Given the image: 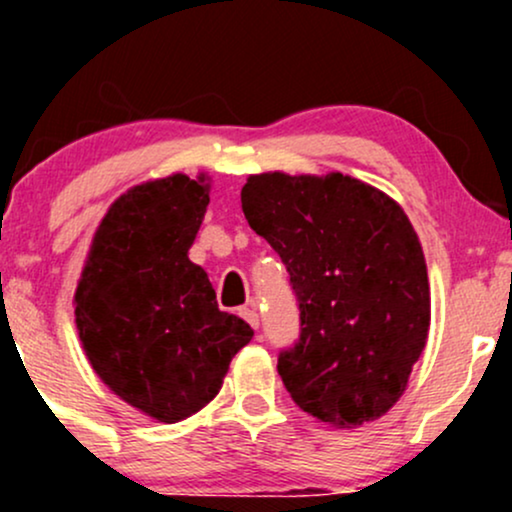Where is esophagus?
<instances>
[{"instance_id":"esophagus-1","label":"esophagus","mask_w":512,"mask_h":512,"mask_svg":"<svg viewBox=\"0 0 512 512\" xmlns=\"http://www.w3.org/2000/svg\"><path fill=\"white\" fill-rule=\"evenodd\" d=\"M240 317H243V320H248V325L250 327H260V313H257V303L255 301H250L248 305H243V308H240Z\"/></svg>"}]
</instances>
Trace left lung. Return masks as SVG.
I'll return each instance as SVG.
<instances>
[{
	"label": "left lung",
	"instance_id": "8db88e82",
	"mask_svg": "<svg viewBox=\"0 0 512 512\" xmlns=\"http://www.w3.org/2000/svg\"><path fill=\"white\" fill-rule=\"evenodd\" d=\"M296 293L301 334L279 351L293 402L342 428L383 416L426 346L424 250L397 202L349 175L262 173L240 192Z\"/></svg>",
	"mask_w": 512,
	"mask_h": 512
}]
</instances>
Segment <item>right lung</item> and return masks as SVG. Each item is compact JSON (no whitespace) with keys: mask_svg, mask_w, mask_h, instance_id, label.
Segmentation results:
<instances>
[{"mask_svg":"<svg viewBox=\"0 0 512 512\" xmlns=\"http://www.w3.org/2000/svg\"><path fill=\"white\" fill-rule=\"evenodd\" d=\"M209 204L204 178L137 185L98 226L76 286V327L93 370L117 397L175 424L221 390L252 327L223 313L187 250Z\"/></svg>","mask_w":512,"mask_h":512,"instance_id":"obj_1","label":"right lung"}]
</instances>
